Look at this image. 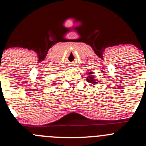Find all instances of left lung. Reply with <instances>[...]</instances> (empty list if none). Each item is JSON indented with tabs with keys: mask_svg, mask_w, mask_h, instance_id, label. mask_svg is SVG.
Masks as SVG:
<instances>
[{
	"mask_svg": "<svg viewBox=\"0 0 146 146\" xmlns=\"http://www.w3.org/2000/svg\"><path fill=\"white\" fill-rule=\"evenodd\" d=\"M88 76L86 77V80L88 82L93 84V85H97V84L99 83V81H98L97 79H95V76H92V75H93L92 72H89V73H88Z\"/></svg>",
	"mask_w": 146,
	"mask_h": 146,
	"instance_id": "obj_1",
	"label": "left lung"
}]
</instances>
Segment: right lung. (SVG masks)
I'll use <instances>...</instances> for the list:
<instances>
[{
	"label": "right lung",
	"mask_w": 146,
	"mask_h": 146,
	"mask_svg": "<svg viewBox=\"0 0 146 146\" xmlns=\"http://www.w3.org/2000/svg\"><path fill=\"white\" fill-rule=\"evenodd\" d=\"M53 84H55V83H53Z\"/></svg>",
	"instance_id": "right-lung-1"
}]
</instances>
